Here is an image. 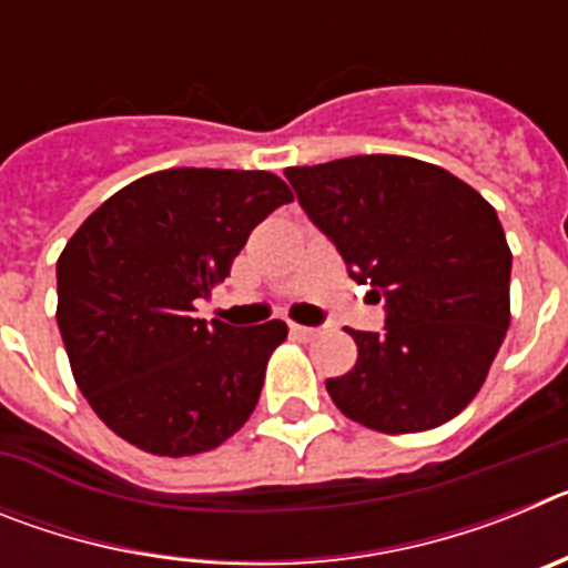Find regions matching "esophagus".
Masks as SVG:
<instances>
[{"label":"esophagus","mask_w":568,"mask_h":568,"mask_svg":"<svg viewBox=\"0 0 568 568\" xmlns=\"http://www.w3.org/2000/svg\"><path fill=\"white\" fill-rule=\"evenodd\" d=\"M290 335L298 341H313V338H318V329L304 327V324H290Z\"/></svg>","instance_id":"esophagus-1"}]
</instances>
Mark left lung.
<instances>
[{"mask_svg": "<svg viewBox=\"0 0 568 568\" xmlns=\"http://www.w3.org/2000/svg\"><path fill=\"white\" fill-rule=\"evenodd\" d=\"M298 204L384 298V333L349 329L358 361L327 393L375 433L446 424L484 386L509 329L511 253L478 190L409 155L287 168Z\"/></svg>", "mask_w": 568, "mask_h": 568, "instance_id": "left-lung-1", "label": "left lung"}]
</instances>
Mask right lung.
<instances>
[{"instance_id": "add662e5", "label": "right lung", "mask_w": 568, "mask_h": 568, "mask_svg": "<svg viewBox=\"0 0 568 568\" xmlns=\"http://www.w3.org/2000/svg\"><path fill=\"white\" fill-rule=\"evenodd\" d=\"M287 202V184L264 170H159L110 195L68 241L59 333L79 389L119 438L184 458L250 418L287 324L195 318V301Z\"/></svg>"}]
</instances>
